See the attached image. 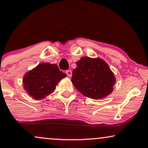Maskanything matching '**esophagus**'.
Returning a JSON list of instances; mask_svg holds the SVG:
<instances>
[{
    "instance_id": "1",
    "label": "esophagus",
    "mask_w": 148,
    "mask_h": 148,
    "mask_svg": "<svg viewBox=\"0 0 148 148\" xmlns=\"http://www.w3.org/2000/svg\"><path fill=\"white\" fill-rule=\"evenodd\" d=\"M66 74H67V75L69 76V77H71V76H72V71H71V70H67V71H66Z\"/></svg>"
}]
</instances>
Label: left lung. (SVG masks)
I'll return each instance as SVG.
<instances>
[{"label":"left lung","mask_w":148,"mask_h":148,"mask_svg":"<svg viewBox=\"0 0 148 148\" xmlns=\"http://www.w3.org/2000/svg\"><path fill=\"white\" fill-rule=\"evenodd\" d=\"M76 64L71 81L81 94L93 99H101L113 92L115 77L104 60L86 56Z\"/></svg>","instance_id":"1"}]
</instances>
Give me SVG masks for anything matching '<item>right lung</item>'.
I'll return each mask as SVG.
<instances>
[{"mask_svg": "<svg viewBox=\"0 0 148 148\" xmlns=\"http://www.w3.org/2000/svg\"><path fill=\"white\" fill-rule=\"evenodd\" d=\"M66 76L57 64L43 62L25 74L23 86L33 99L40 100L51 94L59 81Z\"/></svg>", "mask_w": 148, "mask_h": 148, "instance_id": "right-lung-1", "label": "right lung"}]
</instances>
